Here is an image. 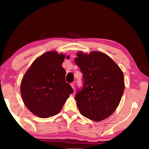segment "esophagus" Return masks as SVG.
Returning a JSON list of instances; mask_svg holds the SVG:
<instances>
[{
  "mask_svg": "<svg viewBox=\"0 0 149 149\" xmlns=\"http://www.w3.org/2000/svg\"><path fill=\"white\" fill-rule=\"evenodd\" d=\"M70 85H71V86H72V88L74 90V88H75V84H74V83H72L70 84Z\"/></svg>",
  "mask_w": 149,
  "mask_h": 149,
  "instance_id": "obj_1",
  "label": "esophagus"
}]
</instances>
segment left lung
Segmentation results:
<instances>
[{
  "label": "left lung",
  "instance_id": "8db88e82",
  "mask_svg": "<svg viewBox=\"0 0 149 149\" xmlns=\"http://www.w3.org/2000/svg\"><path fill=\"white\" fill-rule=\"evenodd\" d=\"M75 63L83 75V86L75 100L79 112L92 121L107 118L117 109L125 89L123 72L101 52L77 53Z\"/></svg>",
  "mask_w": 149,
  "mask_h": 149
}]
</instances>
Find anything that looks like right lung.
<instances>
[{
	"instance_id": "right-lung-1",
	"label": "right lung",
	"mask_w": 149,
	"mask_h": 149,
	"mask_svg": "<svg viewBox=\"0 0 149 149\" xmlns=\"http://www.w3.org/2000/svg\"><path fill=\"white\" fill-rule=\"evenodd\" d=\"M65 57L55 51L46 52L33 61L22 78L20 93L23 102L38 117L47 118L57 114L74 92L65 81L66 71L62 66Z\"/></svg>"
}]
</instances>
